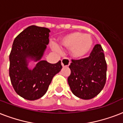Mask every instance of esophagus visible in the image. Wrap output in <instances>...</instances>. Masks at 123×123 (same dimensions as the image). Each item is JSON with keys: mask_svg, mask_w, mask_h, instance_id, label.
Returning <instances> with one entry per match:
<instances>
[{"mask_svg": "<svg viewBox=\"0 0 123 123\" xmlns=\"http://www.w3.org/2000/svg\"><path fill=\"white\" fill-rule=\"evenodd\" d=\"M70 61L69 59L68 58H64L63 59H62L61 61V64L63 68H65V67H68L70 64Z\"/></svg>", "mask_w": 123, "mask_h": 123, "instance_id": "esophagus-1", "label": "esophagus"}]
</instances>
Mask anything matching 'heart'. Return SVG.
<instances>
[{
  "mask_svg": "<svg viewBox=\"0 0 123 123\" xmlns=\"http://www.w3.org/2000/svg\"><path fill=\"white\" fill-rule=\"evenodd\" d=\"M59 44L62 47L70 49V54L75 59H81L86 57L92 49L93 39L89 33H82L79 31L69 33L59 39ZM55 51H59L57 44H51Z\"/></svg>",
  "mask_w": 123,
  "mask_h": 123,
  "instance_id": "1",
  "label": "heart"
}]
</instances>
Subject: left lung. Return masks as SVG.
<instances>
[{
	"label": "left lung",
	"mask_w": 123,
	"mask_h": 123,
	"mask_svg": "<svg viewBox=\"0 0 123 123\" xmlns=\"http://www.w3.org/2000/svg\"><path fill=\"white\" fill-rule=\"evenodd\" d=\"M72 61L68 82L72 93L84 100L97 96L105 86L107 70L101 45H95L89 57Z\"/></svg>",
	"instance_id": "left-lung-1"
}]
</instances>
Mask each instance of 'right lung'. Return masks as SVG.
Wrapping results in <instances>:
<instances>
[{
	"label": "right lung",
	"mask_w": 123,
	"mask_h": 123,
	"mask_svg": "<svg viewBox=\"0 0 123 123\" xmlns=\"http://www.w3.org/2000/svg\"><path fill=\"white\" fill-rule=\"evenodd\" d=\"M48 28L32 25L16 37L9 55V77L14 90L29 101L40 99L46 93L52 79L62 69L61 61L51 64L42 60L49 43ZM37 63L29 68L31 62Z\"/></svg>",
	"instance_id": "add662e5"
}]
</instances>
